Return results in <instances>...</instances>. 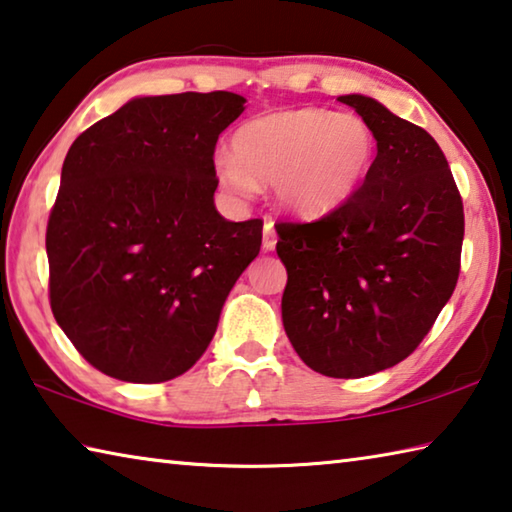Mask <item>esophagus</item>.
I'll return each mask as SVG.
<instances>
[{"label":"esophagus","mask_w":512,"mask_h":512,"mask_svg":"<svg viewBox=\"0 0 512 512\" xmlns=\"http://www.w3.org/2000/svg\"><path fill=\"white\" fill-rule=\"evenodd\" d=\"M277 244V232L273 228V221H264V241L262 246L264 250H273Z\"/></svg>","instance_id":"34e87169"}]
</instances>
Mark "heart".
<instances>
[{
	"label": "heart",
	"instance_id": "heart-1",
	"mask_svg": "<svg viewBox=\"0 0 512 512\" xmlns=\"http://www.w3.org/2000/svg\"><path fill=\"white\" fill-rule=\"evenodd\" d=\"M375 162L377 135L363 117L289 108L244 121L232 135V155L216 153L214 176L239 198L271 183L282 210L318 216L348 203Z\"/></svg>",
	"mask_w": 512,
	"mask_h": 512
}]
</instances>
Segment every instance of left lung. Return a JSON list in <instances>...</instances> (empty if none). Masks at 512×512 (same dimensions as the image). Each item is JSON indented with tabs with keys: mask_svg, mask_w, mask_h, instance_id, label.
Returning <instances> with one entry per match:
<instances>
[{
	"mask_svg": "<svg viewBox=\"0 0 512 512\" xmlns=\"http://www.w3.org/2000/svg\"><path fill=\"white\" fill-rule=\"evenodd\" d=\"M341 103L377 135V162L348 203L311 223H275L287 266L282 323L320 375L357 379L418 348L452 298L463 201L436 140L363 94Z\"/></svg>",
	"mask_w": 512,
	"mask_h": 512,
	"instance_id": "left-lung-1",
	"label": "left lung"
}]
</instances>
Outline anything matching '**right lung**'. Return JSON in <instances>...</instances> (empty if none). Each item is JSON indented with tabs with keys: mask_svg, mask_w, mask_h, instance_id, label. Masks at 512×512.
Returning a JSON list of instances; mask_svg holds the SVG:
<instances>
[{
	"mask_svg": "<svg viewBox=\"0 0 512 512\" xmlns=\"http://www.w3.org/2000/svg\"><path fill=\"white\" fill-rule=\"evenodd\" d=\"M235 92L135 97L69 146L47 223L49 300L103 375L158 384L203 357L259 255L262 221L216 212L214 146Z\"/></svg>",
	"mask_w": 512,
	"mask_h": 512,
	"instance_id": "right-lung-1",
	"label": "right lung"
}]
</instances>
